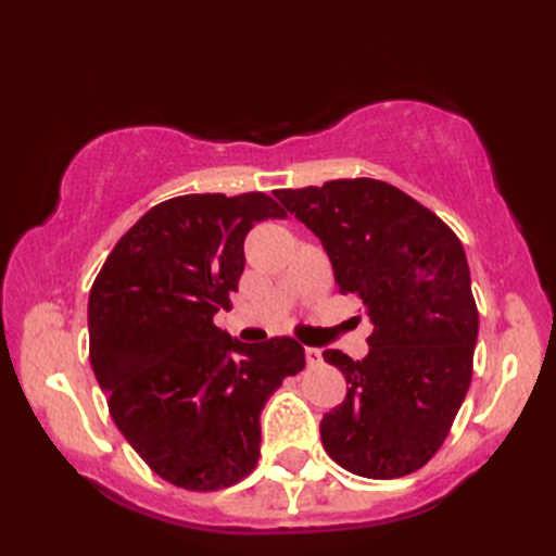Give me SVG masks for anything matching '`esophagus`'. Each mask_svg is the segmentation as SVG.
<instances>
[{
	"instance_id": "obj_1",
	"label": "esophagus",
	"mask_w": 556,
	"mask_h": 556,
	"mask_svg": "<svg viewBox=\"0 0 556 556\" xmlns=\"http://www.w3.org/2000/svg\"><path fill=\"white\" fill-rule=\"evenodd\" d=\"M305 363L315 368V365L323 363V351L320 349H313V346H305Z\"/></svg>"
}]
</instances>
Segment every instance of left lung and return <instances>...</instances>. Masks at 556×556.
<instances>
[{
	"mask_svg": "<svg viewBox=\"0 0 556 556\" xmlns=\"http://www.w3.org/2000/svg\"><path fill=\"white\" fill-rule=\"evenodd\" d=\"M323 241L341 293L370 315V351L323 356L346 377L325 413V452L351 473L392 480L440 452L473 377L478 308L458 236L396 186L337 179L275 193Z\"/></svg>",
	"mask_w": 556,
	"mask_h": 556,
	"instance_id": "obj_1",
	"label": "left lung"
}]
</instances>
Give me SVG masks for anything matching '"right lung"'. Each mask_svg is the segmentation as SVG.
I'll use <instances>...</instances> for the list:
<instances>
[{
	"label": "right lung",
	"mask_w": 556,
	"mask_h": 556,
	"mask_svg": "<svg viewBox=\"0 0 556 556\" xmlns=\"http://www.w3.org/2000/svg\"><path fill=\"white\" fill-rule=\"evenodd\" d=\"M279 217L287 212L265 193L164 200L92 281V372L126 442L176 488L215 492L251 473L260 413L305 365L296 339L241 344L215 325L239 291L245 233Z\"/></svg>",
	"instance_id": "add662e5"
}]
</instances>
